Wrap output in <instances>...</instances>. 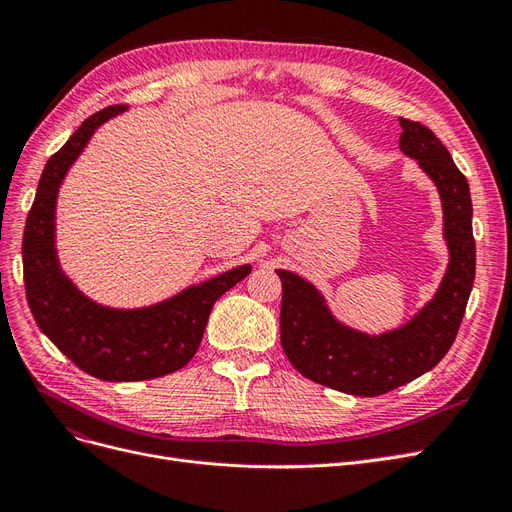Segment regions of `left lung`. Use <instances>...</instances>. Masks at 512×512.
<instances>
[{"label":"left lung","mask_w":512,"mask_h":512,"mask_svg":"<svg viewBox=\"0 0 512 512\" xmlns=\"http://www.w3.org/2000/svg\"><path fill=\"white\" fill-rule=\"evenodd\" d=\"M399 149L436 185L448 265L433 297L395 329L367 333L339 320L327 297L299 273L277 269L282 280V348L301 374L335 391L374 397L436 367L453 346L474 284L476 247L472 198L440 138L399 117Z\"/></svg>","instance_id":"8db88e82"}]
</instances>
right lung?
Listing matches in <instances>:
<instances>
[{"label":"right lung","mask_w":512,"mask_h":512,"mask_svg":"<svg viewBox=\"0 0 512 512\" xmlns=\"http://www.w3.org/2000/svg\"><path fill=\"white\" fill-rule=\"evenodd\" d=\"M126 111L108 106L91 115L46 162L23 235L27 303L40 331L76 367L108 382L151 380L181 369L196 354L215 301L252 273L247 262L143 307L98 303L72 282L57 254L59 188L96 130Z\"/></svg>","instance_id":"1"}]
</instances>
